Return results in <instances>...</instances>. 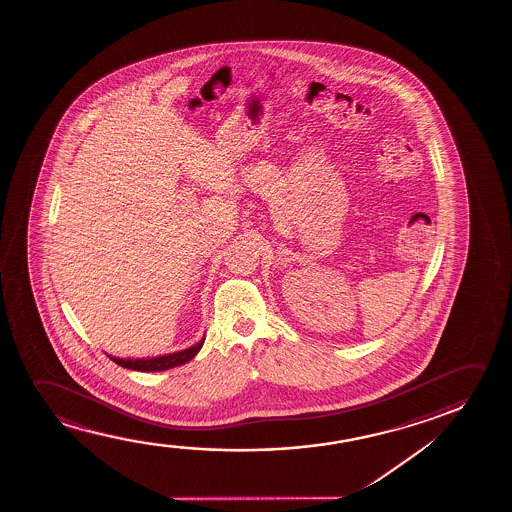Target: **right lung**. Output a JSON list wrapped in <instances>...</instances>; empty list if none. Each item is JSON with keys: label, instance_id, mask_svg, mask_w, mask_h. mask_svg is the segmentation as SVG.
Returning <instances> with one entry per match:
<instances>
[{"label": "right lung", "instance_id": "1", "mask_svg": "<svg viewBox=\"0 0 512 512\" xmlns=\"http://www.w3.org/2000/svg\"><path fill=\"white\" fill-rule=\"evenodd\" d=\"M204 339L201 343L194 344V346H190L187 350L178 351V353H171V355H162V357L155 358H115L110 357V360H113L115 364L120 365V367H124V369H133V371H141V372H155V371H166V369H171V367H176V365L187 364L189 360L196 357L197 351L201 350V346H203Z\"/></svg>", "mask_w": 512, "mask_h": 512}]
</instances>
